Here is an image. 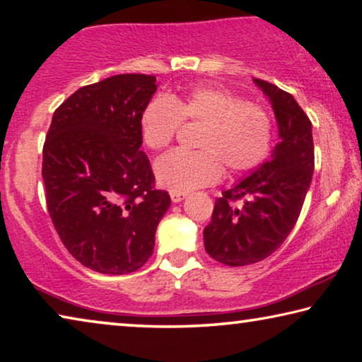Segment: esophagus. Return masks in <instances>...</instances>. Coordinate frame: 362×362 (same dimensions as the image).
I'll list each match as a JSON object with an SVG mask.
<instances>
[{"mask_svg": "<svg viewBox=\"0 0 362 362\" xmlns=\"http://www.w3.org/2000/svg\"><path fill=\"white\" fill-rule=\"evenodd\" d=\"M187 193H179V192H170V199H173V203H180V201L185 199Z\"/></svg>", "mask_w": 362, "mask_h": 362, "instance_id": "esophagus-1", "label": "esophagus"}]
</instances>
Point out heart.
Wrapping results in <instances>:
<instances>
[{
    "label": "heart",
    "instance_id": "obj_1",
    "mask_svg": "<svg viewBox=\"0 0 362 362\" xmlns=\"http://www.w3.org/2000/svg\"><path fill=\"white\" fill-rule=\"evenodd\" d=\"M182 122L201 126L198 151L174 150L155 164L161 187L187 193L216 183L223 174H246L260 166L273 146L268 110L214 86H196L182 94L159 95L140 115V136L153 151L173 144Z\"/></svg>",
    "mask_w": 362,
    "mask_h": 362
}]
</instances>
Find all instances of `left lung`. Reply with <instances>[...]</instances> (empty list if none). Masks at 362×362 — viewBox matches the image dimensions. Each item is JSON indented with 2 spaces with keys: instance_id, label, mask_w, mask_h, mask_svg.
Returning a JSON list of instances; mask_svg holds the SVG:
<instances>
[{
  "instance_id": "obj_1",
  "label": "left lung",
  "mask_w": 362,
  "mask_h": 362,
  "mask_svg": "<svg viewBox=\"0 0 362 362\" xmlns=\"http://www.w3.org/2000/svg\"><path fill=\"white\" fill-rule=\"evenodd\" d=\"M254 81L272 102L279 142L272 159L223 192L214 206L204 247L214 260L228 267L257 263L279 249L300 216L315 169L311 121L302 107L278 86Z\"/></svg>"
}]
</instances>
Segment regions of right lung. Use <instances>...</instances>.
<instances>
[{
  "mask_svg": "<svg viewBox=\"0 0 362 362\" xmlns=\"http://www.w3.org/2000/svg\"><path fill=\"white\" fill-rule=\"evenodd\" d=\"M156 78L124 73L83 86L56 112L42 146L46 204L60 241L94 272L139 269L170 198L140 150Z\"/></svg>",
  "mask_w": 362,
  "mask_h": 362,
  "instance_id": "obj_1",
  "label": "right lung"
}]
</instances>
